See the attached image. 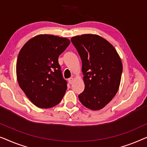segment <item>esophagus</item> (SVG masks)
Listing matches in <instances>:
<instances>
[{
  "mask_svg": "<svg viewBox=\"0 0 147 147\" xmlns=\"http://www.w3.org/2000/svg\"><path fill=\"white\" fill-rule=\"evenodd\" d=\"M73 82H74V78H69V82L70 84H73Z\"/></svg>",
  "mask_w": 147,
  "mask_h": 147,
  "instance_id": "34e87169",
  "label": "esophagus"
}]
</instances>
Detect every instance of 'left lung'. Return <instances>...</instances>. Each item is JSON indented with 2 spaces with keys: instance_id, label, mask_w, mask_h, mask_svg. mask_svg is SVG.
<instances>
[{
  "instance_id": "left-lung-1",
  "label": "left lung",
  "mask_w": 147,
  "mask_h": 147,
  "mask_svg": "<svg viewBox=\"0 0 147 147\" xmlns=\"http://www.w3.org/2000/svg\"><path fill=\"white\" fill-rule=\"evenodd\" d=\"M82 61L84 91L80 102L92 111L100 110L113 98L121 83L123 64L115 47L106 39L92 34L71 38Z\"/></svg>"
}]
</instances>
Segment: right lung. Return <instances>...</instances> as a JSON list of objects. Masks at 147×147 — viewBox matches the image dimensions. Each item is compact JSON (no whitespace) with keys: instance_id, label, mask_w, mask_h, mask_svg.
Listing matches in <instances>:
<instances>
[{"instance_id":"add662e5","label":"right lung","mask_w":147,"mask_h":147,"mask_svg":"<svg viewBox=\"0 0 147 147\" xmlns=\"http://www.w3.org/2000/svg\"><path fill=\"white\" fill-rule=\"evenodd\" d=\"M70 40L52 34H38L20 49L16 62L20 87L35 106L51 108L61 102L67 89L62 75L59 55Z\"/></svg>"}]
</instances>
